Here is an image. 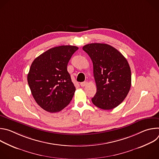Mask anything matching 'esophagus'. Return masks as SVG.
Here are the masks:
<instances>
[{
  "instance_id": "esophagus-1",
  "label": "esophagus",
  "mask_w": 159,
  "mask_h": 159,
  "mask_svg": "<svg viewBox=\"0 0 159 159\" xmlns=\"http://www.w3.org/2000/svg\"><path fill=\"white\" fill-rule=\"evenodd\" d=\"M87 82H81L80 83V85L82 86V87H84V86H85L86 85H87Z\"/></svg>"
}]
</instances>
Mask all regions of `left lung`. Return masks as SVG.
<instances>
[{"mask_svg":"<svg viewBox=\"0 0 159 159\" xmlns=\"http://www.w3.org/2000/svg\"><path fill=\"white\" fill-rule=\"evenodd\" d=\"M91 58L97 92L93 103L109 110L120 105L127 96L131 84L130 67L125 57L107 44L90 43L82 48Z\"/></svg>","mask_w":159,"mask_h":159,"instance_id":"left-lung-1","label":"left lung"}]
</instances>
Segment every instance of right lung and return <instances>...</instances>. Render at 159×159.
Masks as SVG:
<instances>
[{
	"label": "right lung",
	"instance_id": "right-lung-1",
	"mask_svg": "<svg viewBox=\"0 0 159 159\" xmlns=\"http://www.w3.org/2000/svg\"><path fill=\"white\" fill-rule=\"evenodd\" d=\"M78 49L71 45L54 47L33 61L28 82L34 100L44 110L59 112L72 99L75 87L67 71V65Z\"/></svg>",
	"mask_w": 159,
	"mask_h": 159
}]
</instances>
